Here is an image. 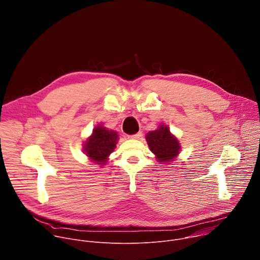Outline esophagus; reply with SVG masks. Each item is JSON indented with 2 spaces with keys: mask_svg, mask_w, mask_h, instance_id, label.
Returning a JSON list of instances; mask_svg holds the SVG:
<instances>
[{
  "mask_svg": "<svg viewBox=\"0 0 260 260\" xmlns=\"http://www.w3.org/2000/svg\"><path fill=\"white\" fill-rule=\"evenodd\" d=\"M142 137V133L141 132H139V133H137V134H135V135H132V136H128V138L129 139H134V140H137V139H140Z\"/></svg>",
  "mask_w": 260,
  "mask_h": 260,
  "instance_id": "obj_1",
  "label": "esophagus"
}]
</instances>
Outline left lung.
<instances>
[{
  "instance_id": "left-lung-1",
  "label": "left lung",
  "mask_w": 260,
  "mask_h": 260,
  "mask_svg": "<svg viewBox=\"0 0 260 260\" xmlns=\"http://www.w3.org/2000/svg\"><path fill=\"white\" fill-rule=\"evenodd\" d=\"M146 141L150 151L158 162L170 165L181 151L178 139L170 132L166 124H159L155 131L147 133Z\"/></svg>"
}]
</instances>
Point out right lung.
I'll return each instance as SVG.
<instances>
[{"label": "right lung", "instance_id": "right-lung-1", "mask_svg": "<svg viewBox=\"0 0 260 260\" xmlns=\"http://www.w3.org/2000/svg\"><path fill=\"white\" fill-rule=\"evenodd\" d=\"M118 139L117 132L98 125L84 142L83 152L95 165L106 166L110 154L116 148Z\"/></svg>", "mask_w": 260, "mask_h": 260}]
</instances>
